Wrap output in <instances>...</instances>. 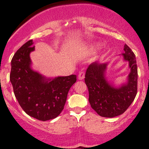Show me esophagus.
Listing matches in <instances>:
<instances>
[{
	"label": "esophagus",
	"instance_id": "34e87169",
	"mask_svg": "<svg viewBox=\"0 0 149 149\" xmlns=\"http://www.w3.org/2000/svg\"><path fill=\"white\" fill-rule=\"evenodd\" d=\"M84 77H85V73H84V71L79 72V76H78V78H79V80H83Z\"/></svg>",
	"mask_w": 149,
	"mask_h": 149
}]
</instances>
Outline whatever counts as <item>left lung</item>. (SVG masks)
<instances>
[{
    "label": "left lung",
    "instance_id": "left-lung-1",
    "mask_svg": "<svg viewBox=\"0 0 149 149\" xmlns=\"http://www.w3.org/2000/svg\"><path fill=\"white\" fill-rule=\"evenodd\" d=\"M124 59L129 62L130 73L128 82L120 88H114L104 78L107 64L94 63L87 68L85 83L88 90V102L100 116L114 118L124 113L134 100L138 90V69L135 54L125 45Z\"/></svg>",
    "mask_w": 149,
    "mask_h": 149
}]
</instances>
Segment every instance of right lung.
<instances>
[{"mask_svg": "<svg viewBox=\"0 0 149 149\" xmlns=\"http://www.w3.org/2000/svg\"><path fill=\"white\" fill-rule=\"evenodd\" d=\"M32 40L23 45L11 60L10 81L21 107L27 115L46 121L58 117L64 108L68 91L76 82V75L46 81L30 68Z\"/></svg>", "mask_w": 149, "mask_h": 149, "instance_id": "right-lung-1", "label": "right lung"}]
</instances>
